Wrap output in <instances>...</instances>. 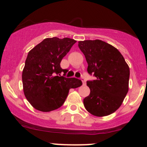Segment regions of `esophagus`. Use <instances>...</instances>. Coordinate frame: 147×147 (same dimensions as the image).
Wrapping results in <instances>:
<instances>
[{
    "label": "esophagus",
    "instance_id": "obj_1",
    "mask_svg": "<svg viewBox=\"0 0 147 147\" xmlns=\"http://www.w3.org/2000/svg\"><path fill=\"white\" fill-rule=\"evenodd\" d=\"M81 80H82V84H83V85H86V82H85V79H84V78H83V77L82 78Z\"/></svg>",
    "mask_w": 147,
    "mask_h": 147
}]
</instances>
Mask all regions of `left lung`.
<instances>
[{
	"label": "left lung",
	"instance_id": "left-lung-1",
	"mask_svg": "<svg viewBox=\"0 0 147 147\" xmlns=\"http://www.w3.org/2000/svg\"><path fill=\"white\" fill-rule=\"evenodd\" d=\"M79 48L88 62V72L96 80L88 81L90 90L83 100L92 115H110L121 105L129 90V67L116 48L102 40L79 41Z\"/></svg>",
	"mask_w": 147,
	"mask_h": 147
}]
</instances>
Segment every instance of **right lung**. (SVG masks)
<instances>
[{
	"label": "right lung",
	"mask_w": 147,
	"mask_h": 147,
	"mask_svg": "<svg viewBox=\"0 0 147 147\" xmlns=\"http://www.w3.org/2000/svg\"><path fill=\"white\" fill-rule=\"evenodd\" d=\"M76 41L71 38H45L28 52L22 73L23 92L32 107L42 112L60 107L71 88L82 81L61 76L62 58Z\"/></svg>",
	"instance_id": "add662e5"
}]
</instances>
